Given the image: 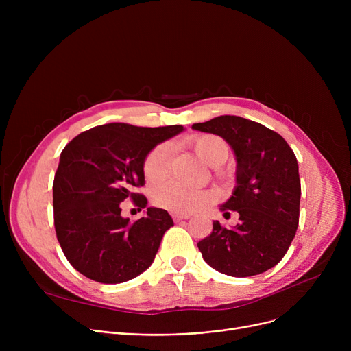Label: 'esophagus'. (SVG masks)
<instances>
[{"instance_id": "1", "label": "esophagus", "mask_w": 351, "mask_h": 351, "mask_svg": "<svg viewBox=\"0 0 351 351\" xmlns=\"http://www.w3.org/2000/svg\"><path fill=\"white\" fill-rule=\"evenodd\" d=\"M172 217H173L175 222H182V220H186L191 216L189 215H180V213H172Z\"/></svg>"}]
</instances>
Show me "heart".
Here are the masks:
<instances>
[{"label":"heart","mask_w":351,"mask_h":351,"mask_svg":"<svg viewBox=\"0 0 351 351\" xmlns=\"http://www.w3.org/2000/svg\"><path fill=\"white\" fill-rule=\"evenodd\" d=\"M189 145L195 154L209 166H219L229 156L228 143L216 135H199L191 139ZM172 149L168 143H159L149 151L143 160V176L147 182L156 183L168 178L171 171ZM152 204L160 209L175 213L193 212L212 200V195L206 191H195L168 182L158 185L151 192Z\"/></svg>","instance_id":"b5f03b06"}]
</instances>
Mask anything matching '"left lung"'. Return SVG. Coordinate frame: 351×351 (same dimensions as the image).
Returning <instances> with one entry per match:
<instances>
[{
    "label": "left lung",
    "mask_w": 351,
    "mask_h": 351,
    "mask_svg": "<svg viewBox=\"0 0 351 351\" xmlns=\"http://www.w3.org/2000/svg\"><path fill=\"white\" fill-rule=\"evenodd\" d=\"M193 129L222 136L236 155L237 185L220 210L239 213L233 229L213 222L197 243L215 270L247 278L278 265L296 234L300 215L299 165L287 142L271 129L234 115L193 123Z\"/></svg>",
    "instance_id": "1"
}]
</instances>
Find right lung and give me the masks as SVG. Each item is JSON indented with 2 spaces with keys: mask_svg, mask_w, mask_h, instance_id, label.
Masks as SVG:
<instances>
[{
  "mask_svg": "<svg viewBox=\"0 0 351 351\" xmlns=\"http://www.w3.org/2000/svg\"><path fill=\"white\" fill-rule=\"evenodd\" d=\"M182 131V125L108 123L64 147L52 185L53 225L68 262L88 279L122 283L152 265L173 220L163 209L147 208L131 223L121 216V202L131 199L146 208V197L135 192L145 185L143 160L158 143Z\"/></svg>",
  "mask_w": 351,
  "mask_h": 351,
  "instance_id": "1",
  "label": "right lung"
}]
</instances>
